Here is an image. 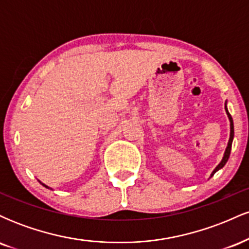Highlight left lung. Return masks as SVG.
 I'll list each match as a JSON object with an SVG mask.
<instances>
[{"mask_svg": "<svg viewBox=\"0 0 249 249\" xmlns=\"http://www.w3.org/2000/svg\"><path fill=\"white\" fill-rule=\"evenodd\" d=\"M225 110H226V113H227L228 116V119H230V123H231V133H230V141H228V144H227V147H226V151L224 153V157H222V160L220 161V164L214 168V171L211 174V177L214 176V173L216 172V171H219L220 168H222L225 166V164L227 162L228 158H230V154H231V148H232V142H233V138H234V124H233V119H232V116L230 115V112H228L227 110V107H225Z\"/></svg>", "mask_w": 249, "mask_h": 249, "instance_id": "left-lung-1", "label": "left lung"}]
</instances>
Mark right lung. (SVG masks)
Instances as JSON below:
<instances>
[{
	"instance_id": "obj_1",
	"label": "right lung",
	"mask_w": 249,
	"mask_h": 249,
	"mask_svg": "<svg viewBox=\"0 0 249 249\" xmlns=\"http://www.w3.org/2000/svg\"><path fill=\"white\" fill-rule=\"evenodd\" d=\"M39 182H41V181H39ZM41 184L43 185V186H44V187H47V188H50L49 186H47V185H44V184H43V182H41Z\"/></svg>"
}]
</instances>
